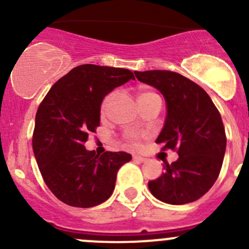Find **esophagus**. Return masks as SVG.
Returning <instances> with one entry per match:
<instances>
[{"label":"esophagus","instance_id":"1","mask_svg":"<svg viewBox=\"0 0 249 249\" xmlns=\"http://www.w3.org/2000/svg\"><path fill=\"white\" fill-rule=\"evenodd\" d=\"M132 159L135 160V161H139V162H144L145 160V158H143V157H141V155H134V157H132Z\"/></svg>","mask_w":249,"mask_h":249}]
</instances>
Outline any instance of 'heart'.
Segmentation results:
<instances>
[{"label": "heart", "instance_id": "b5f03b06", "mask_svg": "<svg viewBox=\"0 0 249 249\" xmlns=\"http://www.w3.org/2000/svg\"><path fill=\"white\" fill-rule=\"evenodd\" d=\"M148 94H153V92H141L139 95V100L142 99V97H144L145 95ZM109 99L110 96H106L104 99V101H102L101 104V107H100V112H101V115H105V113H106L107 110V106H108V102H109ZM125 142H126V145L127 147H132V148H136L139 147L140 143H141V136L137 134H127L126 136H125Z\"/></svg>", "mask_w": 249, "mask_h": 249}]
</instances>
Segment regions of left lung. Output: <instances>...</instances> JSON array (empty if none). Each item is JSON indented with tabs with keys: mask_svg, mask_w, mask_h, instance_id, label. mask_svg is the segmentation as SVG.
Instances as JSON below:
<instances>
[{
	"mask_svg": "<svg viewBox=\"0 0 249 249\" xmlns=\"http://www.w3.org/2000/svg\"><path fill=\"white\" fill-rule=\"evenodd\" d=\"M135 74L164 95L167 115L157 143L179 155L171 165L165 162V172L148 188L170 205L196 201L212 188L222 169L227 136L219 110L200 85L182 74L162 70Z\"/></svg>",
	"mask_w": 249,
	"mask_h": 249,
	"instance_id": "left-lung-1",
	"label": "left lung"
}]
</instances>
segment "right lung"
<instances>
[{"mask_svg":"<svg viewBox=\"0 0 249 249\" xmlns=\"http://www.w3.org/2000/svg\"><path fill=\"white\" fill-rule=\"evenodd\" d=\"M130 79H135L130 70L80 65L60 78L39 105L32 148L47 187L60 201L88 208L112 195L118 170L131 155L106 152L99 157L84 143L100 126L105 96Z\"/></svg>","mask_w":249,"mask_h":249,"instance_id":"add662e5","label":"right lung"}]
</instances>
